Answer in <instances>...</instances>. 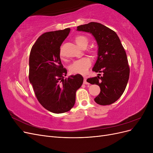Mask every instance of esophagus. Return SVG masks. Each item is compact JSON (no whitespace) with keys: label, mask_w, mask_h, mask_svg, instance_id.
<instances>
[{"label":"esophagus","mask_w":153,"mask_h":153,"mask_svg":"<svg viewBox=\"0 0 153 153\" xmlns=\"http://www.w3.org/2000/svg\"><path fill=\"white\" fill-rule=\"evenodd\" d=\"M87 78L86 76L84 77V84H86V85H87V84H89V83H88V82H87Z\"/></svg>","instance_id":"1"}]
</instances>
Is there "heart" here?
Listing matches in <instances>:
<instances>
[{
  "instance_id": "heart-1",
  "label": "heart",
  "mask_w": 153,
  "mask_h": 153,
  "mask_svg": "<svg viewBox=\"0 0 153 153\" xmlns=\"http://www.w3.org/2000/svg\"><path fill=\"white\" fill-rule=\"evenodd\" d=\"M75 41L76 43L82 48H85L89 43V39L84 35H77L75 36ZM88 52L90 54L94 55L96 53V50L93 48L88 49ZM91 65V61L87 57H82L74 61L70 66L69 69L70 73L73 74H80L84 75Z\"/></svg>"
}]
</instances>
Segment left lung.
<instances>
[{
	"mask_svg": "<svg viewBox=\"0 0 153 153\" xmlns=\"http://www.w3.org/2000/svg\"><path fill=\"white\" fill-rule=\"evenodd\" d=\"M77 30L90 32L98 45V57L92 71L102 73L103 76H100L99 73L87 80L100 87L95 102L100 105L112 104L123 94L129 76L127 55L121 41L114 30L100 23L81 25L77 27Z\"/></svg>",
	"mask_w": 153,
	"mask_h": 153,
	"instance_id": "1",
	"label": "left lung"
}]
</instances>
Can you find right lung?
Masks as SVG:
<instances>
[{
	"mask_svg": "<svg viewBox=\"0 0 153 153\" xmlns=\"http://www.w3.org/2000/svg\"><path fill=\"white\" fill-rule=\"evenodd\" d=\"M70 29L47 32L32 46L29 78L35 95L45 108L55 114L68 112L75 103L76 92L84 81L79 74L68 78L60 58L61 46Z\"/></svg>",
	"mask_w": 153,
	"mask_h": 153,
	"instance_id": "1",
	"label": "right lung"
}]
</instances>
